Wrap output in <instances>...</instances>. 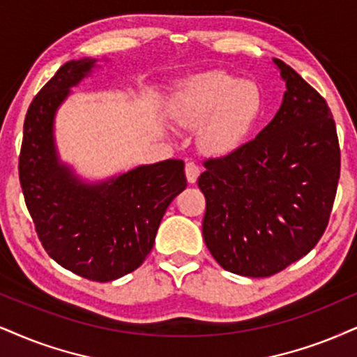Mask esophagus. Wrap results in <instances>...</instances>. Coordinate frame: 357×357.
I'll use <instances>...</instances> for the list:
<instances>
[{"label":"esophagus","instance_id":"obj_1","mask_svg":"<svg viewBox=\"0 0 357 357\" xmlns=\"http://www.w3.org/2000/svg\"><path fill=\"white\" fill-rule=\"evenodd\" d=\"M185 175H187L188 183H195L197 178H199V175H200V167L197 165L195 162H187Z\"/></svg>","mask_w":357,"mask_h":357}]
</instances>
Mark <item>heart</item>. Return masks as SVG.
<instances>
[{"instance_id":"heart-1","label":"heart","mask_w":357,"mask_h":357,"mask_svg":"<svg viewBox=\"0 0 357 357\" xmlns=\"http://www.w3.org/2000/svg\"><path fill=\"white\" fill-rule=\"evenodd\" d=\"M261 94L252 81L225 73H204L188 79L172 105L178 124H202L206 151L227 152L246 137L261 112Z\"/></svg>"}]
</instances>
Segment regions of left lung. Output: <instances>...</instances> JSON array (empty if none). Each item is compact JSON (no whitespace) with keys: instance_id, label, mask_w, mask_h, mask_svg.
<instances>
[{"instance_id":"8db88e82","label":"left lung","mask_w":357,"mask_h":357,"mask_svg":"<svg viewBox=\"0 0 357 357\" xmlns=\"http://www.w3.org/2000/svg\"><path fill=\"white\" fill-rule=\"evenodd\" d=\"M286 82L280 111L250 142L204 162L202 231L227 271L280 273L314 248L331 215L341 170L328 102L294 69L273 59Z\"/></svg>"}]
</instances>
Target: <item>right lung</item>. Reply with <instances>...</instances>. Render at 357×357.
Wrapping results in <instances>:
<instances>
[{"label":"right lung","instance_id":"obj_1","mask_svg":"<svg viewBox=\"0 0 357 357\" xmlns=\"http://www.w3.org/2000/svg\"><path fill=\"white\" fill-rule=\"evenodd\" d=\"M96 61H69L38 92L24 119L17 169L26 206L47 255L82 278L105 283L142 265L165 210L185 190L187 178L183 162L170 158L84 183L59 160L54 116Z\"/></svg>","mask_w":357,"mask_h":357}]
</instances>
